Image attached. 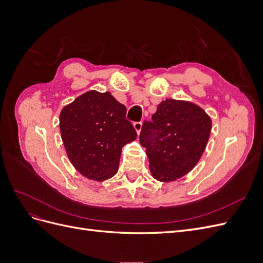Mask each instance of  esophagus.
Instances as JSON below:
<instances>
[{
    "label": "esophagus",
    "mask_w": 263,
    "mask_h": 263,
    "mask_svg": "<svg viewBox=\"0 0 263 263\" xmlns=\"http://www.w3.org/2000/svg\"><path fill=\"white\" fill-rule=\"evenodd\" d=\"M134 127H135V129H136L137 134L139 135V134H140V132H141L142 123H141V122H135V123H134Z\"/></svg>",
    "instance_id": "1"
}]
</instances>
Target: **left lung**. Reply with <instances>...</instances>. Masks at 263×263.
<instances>
[{"label": "left lung", "instance_id": "8db88e82", "mask_svg": "<svg viewBox=\"0 0 263 263\" xmlns=\"http://www.w3.org/2000/svg\"><path fill=\"white\" fill-rule=\"evenodd\" d=\"M151 119L142 124L139 136L150 172L158 181H176L201 159L210 138L212 119L194 103L171 99L158 105Z\"/></svg>", "mask_w": 263, "mask_h": 263}]
</instances>
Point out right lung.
I'll return each mask as SVG.
<instances>
[{
    "mask_svg": "<svg viewBox=\"0 0 263 263\" xmlns=\"http://www.w3.org/2000/svg\"><path fill=\"white\" fill-rule=\"evenodd\" d=\"M59 125L69 160L94 181L115 176L122 148L137 137L126 119V107L109 92L80 95L62 108Z\"/></svg>",
    "mask_w": 263,
    "mask_h": 263,
    "instance_id": "1",
    "label": "right lung"
}]
</instances>
